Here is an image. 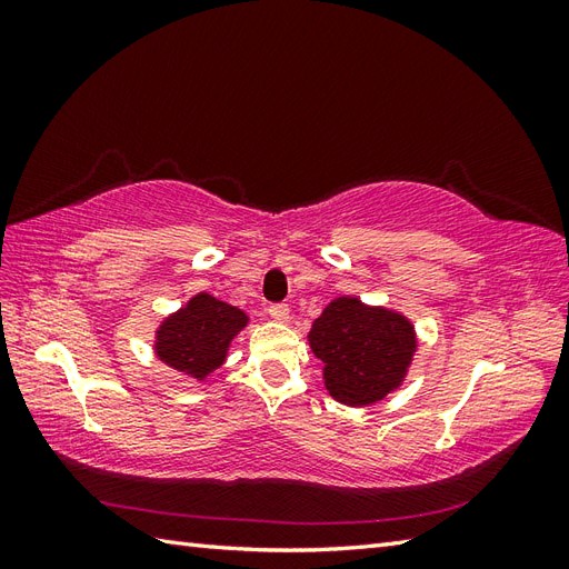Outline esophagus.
<instances>
[{
  "mask_svg": "<svg viewBox=\"0 0 569 569\" xmlns=\"http://www.w3.org/2000/svg\"><path fill=\"white\" fill-rule=\"evenodd\" d=\"M268 313L278 320V322H287L289 320V306L287 303H272L268 308Z\"/></svg>",
  "mask_w": 569,
  "mask_h": 569,
  "instance_id": "1",
  "label": "esophagus"
}]
</instances>
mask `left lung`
<instances>
[{"instance_id": "obj_1", "label": "left lung", "mask_w": 569, "mask_h": 569, "mask_svg": "<svg viewBox=\"0 0 569 569\" xmlns=\"http://www.w3.org/2000/svg\"><path fill=\"white\" fill-rule=\"evenodd\" d=\"M308 347L322 360L327 393L343 406L363 408L403 387L418 332L401 311L343 295L313 320Z\"/></svg>"}]
</instances>
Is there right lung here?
I'll return each mask as SVG.
<instances>
[{"instance_id":"1","label":"right lung","mask_w":569,"mask_h":569,"mask_svg":"<svg viewBox=\"0 0 569 569\" xmlns=\"http://www.w3.org/2000/svg\"><path fill=\"white\" fill-rule=\"evenodd\" d=\"M249 316L228 301L199 291L176 313H168L153 332V353L194 382H203L228 360L234 337Z\"/></svg>"}]
</instances>
